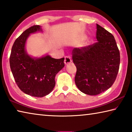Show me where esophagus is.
<instances>
[{"label": "esophagus", "instance_id": "1", "mask_svg": "<svg viewBox=\"0 0 132 132\" xmlns=\"http://www.w3.org/2000/svg\"><path fill=\"white\" fill-rule=\"evenodd\" d=\"M71 62V57L70 56H66L64 57V63L65 64H69Z\"/></svg>", "mask_w": 132, "mask_h": 132}]
</instances>
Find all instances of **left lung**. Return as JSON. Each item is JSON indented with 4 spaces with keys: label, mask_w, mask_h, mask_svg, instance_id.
I'll list each match as a JSON object with an SVG mask.
<instances>
[{
    "label": "left lung",
    "mask_w": 132,
    "mask_h": 132,
    "mask_svg": "<svg viewBox=\"0 0 132 132\" xmlns=\"http://www.w3.org/2000/svg\"><path fill=\"white\" fill-rule=\"evenodd\" d=\"M97 42L75 48L72 59L77 68L75 83L86 94L96 95L112 86L120 64V53L112 34L97 24Z\"/></svg>",
    "instance_id": "8db88e82"
}]
</instances>
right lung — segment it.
I'll list each match as a JSON object with an SVG mask.
<instances>
[{"label":"right lung","instance_id":"1","mask_svg":"<svg viewBox=\"0 0 132 132\" xmlns=\"http://www.w3.org/2000/svg\"><path fill=\"white\" fill-rule=\"evenodd\" d=\"M37 31H42L40 26H31L15 39L10 56V66L15 82L23 93L43 97L54 88L55 76L64 66V58L29 56L25 50L26 40L30 34Z\"/></svg>","mask_w":132,"mask_h":132}]
</instances>
